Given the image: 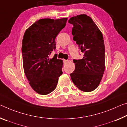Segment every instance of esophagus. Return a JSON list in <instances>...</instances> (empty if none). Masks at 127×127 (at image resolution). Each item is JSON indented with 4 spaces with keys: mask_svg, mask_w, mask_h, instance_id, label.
Listing matches in <instances>:
<instances>
[{
    "mask_svg": "<svg viewBox=\"0 0 127 127\" xmlns=\"http://www.w3.org/2000/svg\"><path fill=\"white\" fill-rule=\"evenodd\" d=\"M63 61H64V64H67L68 62V61L67 60H63Z\"/></svg>",
    "mask_w": 127,
    "mask_h": 127,
    "instance_id": "obj_1",
    "label": "esophagus"
}]
</instances>
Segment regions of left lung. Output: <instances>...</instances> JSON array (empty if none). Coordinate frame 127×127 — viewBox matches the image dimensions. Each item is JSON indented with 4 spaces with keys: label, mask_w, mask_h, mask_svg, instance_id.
Returning a JSON list of instances; mask_svg holds the SVG:
<instances>
[{
    "label": "left lung",
    "mask_w": 127,
    "mask_h": 127,
    "mask_svg": "<svg viewBox=\"0 0 127 127\" xmlns=\"http://www.w3.org/2000/svg\"><path fill=\"white\" fill-rule=\"evenodd\" d=\"M73 25V39L84 57L73 60L75 69L70 74L74 85L82 92H90L99 85L105 69V48L102 32L91 17L80 15L70 18Z\"/></svg>",
    "instance_id": "obj_1"
}]
</instances>
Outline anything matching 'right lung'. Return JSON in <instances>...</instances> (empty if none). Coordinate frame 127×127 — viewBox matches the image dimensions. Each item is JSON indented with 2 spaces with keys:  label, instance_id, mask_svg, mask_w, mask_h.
<instances>
[{
  "label": "right lung",
  "instance_id": "add662e5",
  "mask_svg": "<svg viewBox=\"0 0 127 127\" xmlns=\"http://www.w3.org/2000/svg\"><path fill=\"white\" fill-rule=\"evenodd\" d=\"M67 19H40L24 33L22 45L24 73L32 89L41 95L54 91L63 73V60L57 59V54L52 58L50 55L56 49L55 38L65 27Z\"/></svg>",
  "mask_w": 127,
  "mask_h": 127
}]
</instances>
